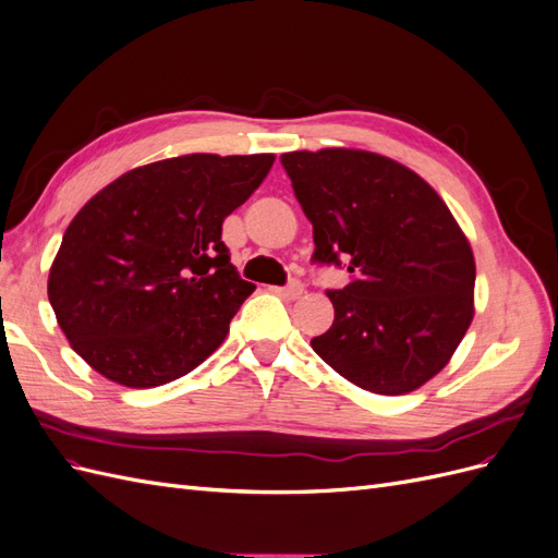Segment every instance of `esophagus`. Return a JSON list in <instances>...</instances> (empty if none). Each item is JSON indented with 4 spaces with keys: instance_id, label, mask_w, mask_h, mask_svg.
I'll return each mask as SVG.
<instances>
[{
    "instance_id": "obj_1",
    "label": "esophagus",
    "mask_w": 558,
    "mask_h": 558,
    "mask_svg": "<svg viewBox=\"0 0 558 558\" xmlns=\"http://www.w3.org/2000/svg\"><path fill=\"white\" fill-rule=\"evenodd\" d=\"M277 291H279V295H283V298L298 300V298L302 295V291H305V286H302L300 281H291V283H286L283 289H277Z\"/></svg>"
}]
</instances>
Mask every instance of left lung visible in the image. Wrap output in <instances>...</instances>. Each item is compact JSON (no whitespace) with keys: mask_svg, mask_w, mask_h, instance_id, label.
I'll return each mask as SVG.
<instances>
[{"mask_svg":"<svg viewBox=\"0 0 558 558\" xmlns=\"http://www.w3.org/2000/svg\"><path fill=\"white\" fill-rule=\"evenodd\" d=\"M281 165L314 228L312 263L351 281L326 291L332 326L312 349L365 391L410 393L449 363L470 326L475 258L430 185L356 148L293 150Z\"/></svg>","mask_w":558,"mask_h":558,"instance_id":"obj_1","label":"left lung"}]
</instances>
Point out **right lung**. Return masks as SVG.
I'll return each mask as SVG.
<instances>
[{"label": "right lung", "instance_id": "obj_1", "mask_svg": "<svg viewBox=\"0 0 558 558\" xmlns=\"http://www.w3.org/2000/svg\"><path fill=\"white\" fill-rule=\"evenodd\" d=\"M272 162V154L170 158L88 199L48 275L50 307L83 361L116 384L154 388L221 347L256 291L230 263L221 226Z\"/></svg>", "mask_w": 558, "mask_h": 558}]
</instances>
